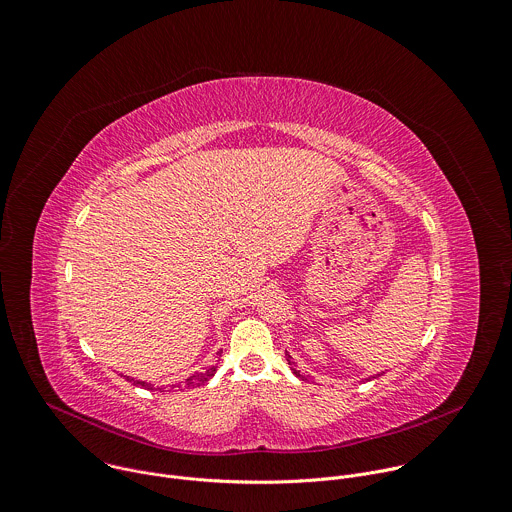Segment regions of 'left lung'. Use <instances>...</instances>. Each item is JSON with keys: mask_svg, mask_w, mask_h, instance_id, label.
Here are the masks:
<instances>
[{"mask_svg": "<svg viewBox=\"0 0 512 512\" xmlns=\"http://www.w3.org/2000/svg\"><path fill=\"white\" fill-rule=\"evenodd\" d=\"M286 360H288V364H290V370H292V372H294V374H296L300 380H308V376H306V374H302V372L296 368V362L292 360V356H290L288 352H286ZM378 376H380V374H376V376H370V378H364V380L368 382V380H372V378H378ZM364 380H362V382H364Z\"/></svg>", "mask_w": 512, "mask_h": 512, "instance_id": "1", "label": "left lung"}]
</instances>
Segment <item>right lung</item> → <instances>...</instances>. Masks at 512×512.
Segmentation results:
<instances>
[{
	"instance_id": "right-lung-1",
	"label": "right lung",
	"mask_w": 512,
	"mask_h": 512,
	"mask_svg": "<svg viewBox=\"0 0 512 512\" xmlns=\"http://www.w3.org/2000/svg\"><path fill=\"white\" fill-rule=\"evenodd\" d=\"M220 356H222V350H218L216 352V362L214 364H210V366H206V368H202L200 372H194V374H190L188 378H184L182 382H176V384H172V386H166L168 390H186V388H196V386H202V384H206L214 374H216V370H218V362H220ZM132 384H136V386H140V388H146V390H156V386L152 384V382H146V380H136V378H130V376H126ZM158 390H164V388H158Z\"/></svg>"
}]
</instances>
